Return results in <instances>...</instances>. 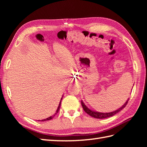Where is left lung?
<instances>
[{
	"instance_id": "left-lung-1",
	"label": "left lung",
	"mask_w": 147,
	"mask_h": 147,
	"mask_svg": "<svg viewBox=\"0 0 147 147\" xmlns=\"http://www.w3.org/2000/svg\"><path fill=\"white\" fill-rule=\"evenodd\" d=\"M128 100H129V99L127 100L125 104L123 105V106H122L121 108L117 109V111H115L111 112H108V113H102V112H94L93 111H91L90 109L86 107V106L84 104V103L82 101V105L83 110L85 111V112L86 114L90 115V116H92L94 118H96V119H104V118H107L109 117H111V116H112V115H114L115 114H117V112L121 111L122 109H123L124 107H126L127 104V102H128Z\"/></svg>"
}]
</instances>
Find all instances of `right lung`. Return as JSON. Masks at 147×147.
I'll return each mask as SVG.
<instances>
[{"instance_id":"right-lung-1","label":"right lung","mask_w":147,"mask_h":147,"mask_svg":"<svg viewBox=\"0 0 147 147\" xmlns=\"http://www.w3.org/2000/svg\"><path fill=\"white\" fill-rule=\"evenodd\" d=\"M62 98H61V100H62ZM61 102H60V104H59V107H58V108H57V111H56V112H55V113L54 115H52V116H50V117H48V118L45 119L41 120L40 121H45L51 120V119H53V117H54L55 115L58 113V112H59V109H60V107H61ZM38 121H39V120H38Z\"/></svg>"}]
</instances>
